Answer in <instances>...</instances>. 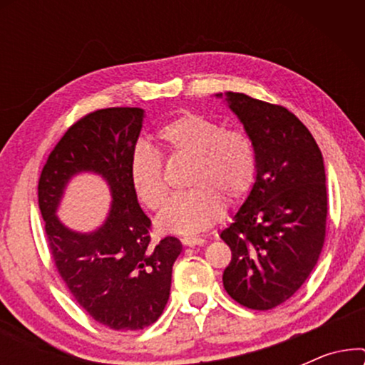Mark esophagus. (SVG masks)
I'll list each match as a JSON object with an SVG mask.
<instances>
[{
	"label": "esophagus",
	"instance_id": "34e87169",
	"mask_svg": "<svg viewBox=\"0 0 365 365\" xmlns=\"http://www.w3.org/2000/svg\"><path fill=\"white\" fill-rule=\"evenodd\" d=\"M181 242L184 244V246H189V247H196V246H202L204 239L202 237H194V236H184L181 239Z\"/></svg>",
	"mask_w": 365,
	"mask_h": 365
}]
</instances>
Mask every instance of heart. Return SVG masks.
Returning <instances> with one entry per match:
<instances>
[{"mask_svg": "<svg viewBox=\"0 0 365 365\" xmlns=\"http://www.w3.org/2000/svg\"><path fill=\"white\" fill-rule=\"evenodd\" d=\"M171 153L191 156L186 191L174 194L158 217L163 231L197 234L212 226L224 212V196L236 202L246 196L256 178L257 158L251 139L236 129H224L202 114L186 113L158 133ZM129 178L138 197L149 209H159L168 197L163 159L148 143H138L129 158Z\"/></svg>", "mask_w": 365, "mask_h": 365, "instance_id": "obj_1", "label": "heart"}]
</instances>
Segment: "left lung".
I'll list each match as a JSON object with an SVG mask.
<instances>
[{
  "instance_id": "8db88e82",
  "label": "left lung",
  "mask_w": 365,
  "mask_h": 365,
  "mask_svg": "<svg viewBox=\"0 0 365 365\" xmlns=\"http://www.w3.org/2000/svg\"><path fill=\"white\" fill-rule=\"evenodd\" d=\"M242 123L257 169L246 201L219 234L231 247L222 284L244 307L267 311L306 282L326 237L327 189L322 153L286 108L242 93H217Z\"/></svg>"
}]
</instances>
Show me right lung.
<instances>
[{"mask_svg":"<svg viewBox=\"0 0 365 365\" xmlns=\"http://www.w3.org/2000/svg\"><path fill=\"white\" fill-rule=\"evenodd\" d=\"M144 123L141 108L94 111L68 129L44 164L38 202L59 276L94 321L114 331H138L161 316L171 292L173 266L182 251L176 237L153 242L151 219L138 202L129 158ZM96 173L108 184L112 206L94 232L68 228L57 217L73 177Z\"/></svg>","mask_w":365,"mask_h":365,"instance_id":"obj_1","label":"right lung"}]
</instances>
